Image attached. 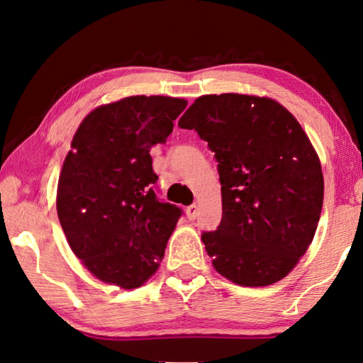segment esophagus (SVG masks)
<instances>
[{
	"label": "esophagus",
	"instance_id": "esophagus-1",
	"mask_svg": "<svg viewBox=\"0 0 363 363\" xmlns=\"http://www.w3.org/2000/svg\"><path fill=\"white\" fill-rule=\"evenodd\" d=\"M196 215H198V206H196V205L186 206V216H188V220H195Z\"/></svg>",
	"mask_w": 363,
	"mask_h": 363
}]
</instances>
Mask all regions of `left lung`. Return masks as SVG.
Listing matches in <instances>:
<instances>
[{
    "label": "left lung",
    "mask_w": 363,
    "mask_h": 363,
    "mask_svg": "<svg viewBox=\"0 0 363 363\" xmlns=\"http://www.w3.org/2000/svg\"><path fill=\"white\" fill-rule=\"evenodd\" d=\"M215 152L223 216L203 233L213 266L240 286L274 284L304 256L324 201L319 157L294 116L267 97H198L178 122Z\"/></svg>",
    "instance_id": "obj_1"
}]
</instances>
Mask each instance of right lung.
<instances>
[{
	"mask_svg": "<svg viewBox=\"0 0 363 363\" xmlns=\"http://www.w3.org/2000/svg\"><path fill=\"white\" fill-rule=\"evenodd\" d=\"M186 101L133 96L97 107L72 138L57 185L69 246L94 276L123 289L158 269L183 210L157 196L150 148L165 143Z\"/></svg>",
	"mask_w": 363,
	"mask_h": 363,
	"instance_id": "1",
	"label": "right lung"
}]
</instances>
